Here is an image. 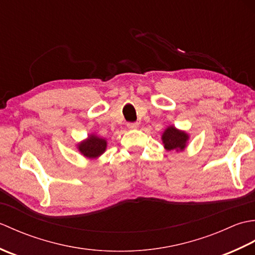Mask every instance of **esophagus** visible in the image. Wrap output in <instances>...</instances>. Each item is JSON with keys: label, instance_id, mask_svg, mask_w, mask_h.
<instances>
[{"label": "esophagus", "instance_id": "esophagus-1", "mask_svg": "<svg viewBox=\"0 0 255 255\" xmlns=\"http://www.w3.org/2000/svg\"><path fill=\"white\" fill-rule=\"evenodd\" d=\"M127 127L129 129H136L139 127V124L138 123H127Z\"/></svg>", "mask_w": 255, "mask_h": 255}]
</instances>
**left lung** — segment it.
Here are the masks:
<instances>
[{"mask_svg":"<svg viewBox=\"0 0 255 255\" xmlns=\"http://www.w3.org/2000/svg\"><path fill=\"white\" fill-rule=\"evenodd\" d=\"M188 139L187 134L184 131L177 130L174 127H169L164 131L162 140H163L164 147L166 150L180 151L185 148L186 141Z\"/></svg>","mask_w":255,"mask_h":255,"instance_id":"obj_1","label":"left lung"}]
</instances>
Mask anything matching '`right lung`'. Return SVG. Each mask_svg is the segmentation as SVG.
<instances>
[{
    "label": "right lung",
    "instance_id": "1",
    "mask_svg": "<svg viewBox=\"0 0 255 255\" xmlns=\"http://www.w3.org/2000/svg\"><path fill=\"white\" fill-rule=\"evenodd\" d=\"M106 149V141L96 136H90L88 140L79 144V150L86 158H97L104 153Z\"/></svg>",
    "mask_w": 255,
    "mask_h": 255
}]
</instances>
